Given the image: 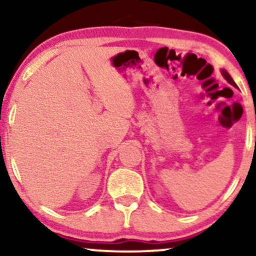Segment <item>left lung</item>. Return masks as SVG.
<instances>
[{"label":"left lung","instance_id":"obj_1","mask_svg":"<svg viewBox=\"0 0 256 256\" xmlns=\"http://www.w3.org/2000/svg\"><path fill=\"white\" fill-rule=\"evenodd\" d=\"M220 72H222V77H224V78H225V80H226V82H228V84H231V85H232V86H234V88H238V86H237V84H236V83H234V79H232V78H231V76H230V74H228V71H226V70H224V68H222V70H220Z\"/></svg>","mask_w":256,"mask_h":256}]
</instances>
